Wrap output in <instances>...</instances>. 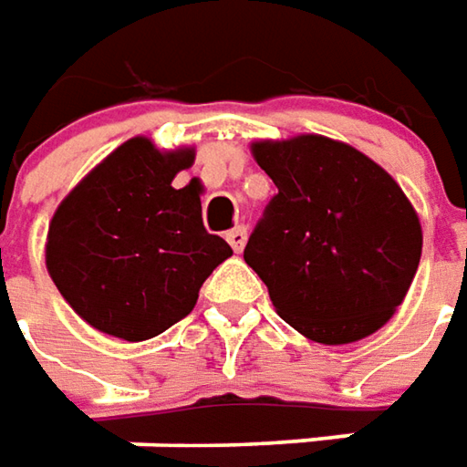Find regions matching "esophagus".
<instances>
[{"mask_svg":"<svg viewBox=\"0 0 467 467\" xmlns=\"http://www.w3.org/2000/svg\"><path fill=\"white\" fill-rule=\"evenodd\" d=\"M224 237H227V243L233 245L234 253H240V250L245 248V240H248V230H245L243 224H237V227H233V230L224 234Z\"/></svg>","mask_w":467,"mask_h":467,"instance_id":"obj_1","label":"esophagus"}]
</instances>
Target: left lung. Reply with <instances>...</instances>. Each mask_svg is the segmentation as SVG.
Wrapping results in <instances>:
<instances>
[{"instance_id":"1","label":"left lung","mask_w":467,"mask_h":467,"mask_svg":"<svg viewBox=\"0 0 467 467\" xmlns=\"http://www.w3.org/2000/svg\"><path fill=\"white\" fill-rule=\"evenodd\" d=\"M279 188L245 245L276 313L317 344L382 328L421 258V224L400 185L359 150L317 134L255 141Z\"/></svg>"}]
</instances>
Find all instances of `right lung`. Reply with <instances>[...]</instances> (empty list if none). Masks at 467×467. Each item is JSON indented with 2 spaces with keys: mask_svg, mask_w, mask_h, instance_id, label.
<instances>
[{
  "mask_svg": "<svg viewBox=\"0 0 467 467\" xmlns=\"http://www.w3.org/2000/svg\"><path fill=\"white\" fill-rule=\"evenodd\" d=\"M193 150L160 152L152 139L123 141L58 203L46 265L72 310L92 328L147 341L193 310L206 276L233 248L209 234L202 199L172 178Z\"/></svg>",
  "mask_w": 467,
  "mask_h": 467,
  "instance_id": "1",
  "label": "right lung"
}]
</instances>
